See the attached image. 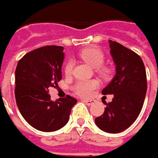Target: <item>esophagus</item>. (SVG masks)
Instances as JSON below:
<instances>
[{
  "label": "esophagus",
  "instance_id": "34e87169",
  "mask_svg": "<svg viewBox=\"0 0 158 158\" xmlns=\"http://www.w3.org/2000/svg\"><path fill=\"white\" fill-rule=\"evenodd\" d=\"M81 101L83 102H85L87 105H89V106H90V105H92V104L95 102V101H93V100H89V99H82Z\"/></svg>",
  "mask_w": 158,
  "mask_h": 158
}]
</instances>
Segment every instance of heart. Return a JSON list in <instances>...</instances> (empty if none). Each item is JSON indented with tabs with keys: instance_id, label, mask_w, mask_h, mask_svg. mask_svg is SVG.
<instances>
[{
	"instance_id": "b5f03b06",
	"label": "heart",
	"mask_w": 158,
	"mask_h": 158,
	"mask_svg": "<svg viewBox=\"0 0 158 158\" xmlns=\"http://www.w3.org/2000/svg\"><path fill=\"white\" fill-rule=\"evenodd\" d=\"M79 56L81 60L89 63L93 68H97L98 71L102 76L106 77L108 75V70L104 68H101L104 62V56L102 52L97 48H86L79 53ZM73 69V62H69L65 67V74L67 76L70 75ZM98 87V82L95 80L91 81H78L75 85V91L78 95L82 96H89L91 95L92 91Z\"/></svg>"
}]
</instances>
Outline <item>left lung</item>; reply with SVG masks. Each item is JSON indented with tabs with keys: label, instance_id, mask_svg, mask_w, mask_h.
<instances>
[{
	"label": "left lung",
	"instance_id": "left-lung-1",
	"mask_svg": "<svg viewBox=\"0 0 158 158\" xmlns=\"http://www.w3.org/2000/svg\"><path fill=\"white\" fill-rule=\"evenodd\" d=\"M116 74L102 91L114 95L104 113L95 119L96 126L108 133H120L136 121L147 91L145 67L141 57L116 42L109 41Z\"/></svg>",
	"mask_w": 158,
	"mask_h": 158
}]
</instances>
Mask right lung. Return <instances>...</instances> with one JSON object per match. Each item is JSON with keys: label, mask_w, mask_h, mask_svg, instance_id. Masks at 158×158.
Returning <instances> with one entry per match:
<instances>
[{"label": "right lung", "mask_w": 158, "mask_h": 158, "mask_svg": "<svg viewBox=\"0 0 158 158\" xmlns=\"http://www.w3.org/2000/svg\"><path fill=\"white\" fill-rule=\"evenodd\" d=\"M64 48L46 46L26 54L15 69V100L23 118L38 131L52 132L69 120L77 101L70 96L52 101L48 88L62 79Z\"/></svg>", "instance_id": "1"}]
</instances>
